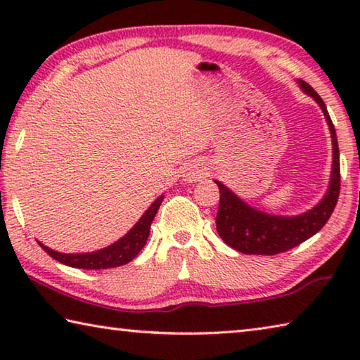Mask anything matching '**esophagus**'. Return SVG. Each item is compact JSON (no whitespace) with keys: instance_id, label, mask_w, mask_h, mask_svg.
<instances>
[{"instance_id":"1","label":"esophagus","mask_w":360,"mask_h":360,"mask_svg":"<svg viewBox=\"0 0 360 360\" xmlns=\"http://www.w3.org/2000/svg\"><path fill=\"white\" fill-rule=\"evenodd\" d=\"M206 176H208V169H206L203 165H192V167H188L184 178L188 182H197V181H202L203 178H206Z\"/></svg>"}]
</instances>
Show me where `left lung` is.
<instances>
[{
  "label": "left lung",
  "mask_w": 360,
  "mask_h": 360,
  "mask_svg": "<svg viewBox=\"0 0 360 360\" xmlns=\"http://www.w3.org/2000/svg\"><path fill=\"white\" fill-rule=\"evenodd\" d=\"M297 82L304 94L318 103L322 112H324L328 130H330L332 172L327 192L321 202L307 212H302L298 216H276L252 208L238 195L231 192L227 186H224L221 181H214L219 187V192H221L216 216L217 233L225 245L243 254L275 255L298 246L324 227L328 217L332 216L335 205L338 202L340 150L335 127L324 101L314 92L311 85L300 81V79Z\"/></svg>",
  "instance_id": "obj_1"
}]
</instances>
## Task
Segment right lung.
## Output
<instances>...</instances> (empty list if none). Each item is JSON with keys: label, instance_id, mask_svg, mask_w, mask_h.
I'll return each mask as SVG.
<instances>
[{"label": "right lung", "instance_id": "right-lung-1", "mask_svg": "<svg viewBox=\"0 0 360 360\" xmlns=\"http://www.w3.org/2000/svg\"><path fill=\"white\" fill-rule=\"evenodd\" d=\"M163 202V195L155 198V202L152 203L148 210L144 211L141 219L133 225V227L122 236L120 240L112 243L111 246L103 248L100 251L94 252H79V254H63L53 249L42 245L41 241L39 246L44 251L58 260L60 264L68 265L72 268H81V270H105V268H114L120 266L131 262L139 254V251L144 248L146 241L149 238L150 224L154 221L158 208Z\"/></svg>", "mask_w": 360, "mask_h": 360}]
</instances>
